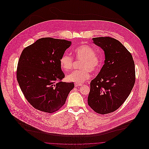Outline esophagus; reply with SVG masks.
<instances>
[{
    "label": "esophagus",
    "mask_w": 149,
    "mask_h": 149,
    "mask_svg": "<svg viewBox=\"0 0 149 149\" xmlns=\"http://www.w3.org/2000/svg\"><path fill=\"white\" fill-rule=\"evenodd\" d=\"M83 84H74V86H76V87H79V86H82Z\"/></svg>",
    "instance_id": "1"
}]
</instances>
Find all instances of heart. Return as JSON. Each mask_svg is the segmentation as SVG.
<instances>
[{"label":"heart","mask_w":149,"mask_h":149,"mask_svg":"<svg viewBox=\"0 0 149 149\" xmlns=\"http://www.w3.org/2000/svg\"><path fill=\"white\" fill-rule=\"evenodd\" d=\"M74 56L77 61H81L80 69L75 70L66 76V80L70 82L81 84L90 78L89 72L92 73L97 72L101 66V61L96 55V51L88 45H81L74 50ZM60 64L61 69L67 72L72 69L74 64L73 57L68 54H63L60 60Z\"/></svg>","instance_id":"b5f03b06"}]
</instances>
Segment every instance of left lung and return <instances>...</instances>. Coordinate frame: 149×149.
I'll return each mask as SVG.
<instances>
[{"label":"left lung","instance_id":"1","mask_svg":"<svg viewBox=\"0 0 149 149\" xmlns=\"http://www.w3.org/2000/svg\"><path fill=\"white\" fill-rule=\"evenodd\" d=\"M105 53L104 64L90 83L88 104L96 112L107 114L125 102L135 82V64L130 52L110 37L92 38Z\"/></svg>","mask_w":149,"mask_h":149}]
</instances>
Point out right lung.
<instances>
[{"mask_svg": "<svg viewBox=\"0 0 149 149\" xmlns=\"http://www.w3.org/2000/svg\"><path fill=\"white\" fill-rule=\"evenodd\" d=\"M70 45L67 40L46 37L23 50L17 79L25 98L34 108L53 113L65 103L74 85L62 81L65 74L60 60Z\"/></svg>", "mask_w": 149, "mask_h": 149, "instance_id": "add662e5", "label": "right lung"}]
</instances>
